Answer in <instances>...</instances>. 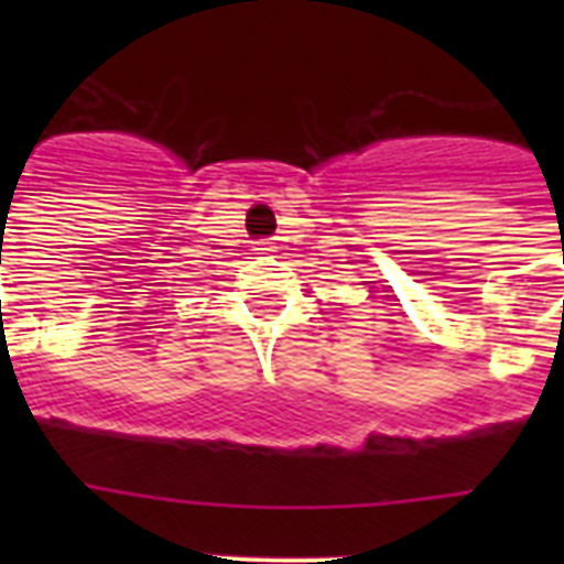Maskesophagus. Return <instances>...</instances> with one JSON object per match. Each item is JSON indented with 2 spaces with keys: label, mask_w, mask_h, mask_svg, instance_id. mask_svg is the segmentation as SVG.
<instances>
[{
  "label": "esophagus",
  "mask_w": 564,
  "mask_h": 564,
  "mask_svg": "<svg viewBox=\"0 0 564 564\" xmlns=\"http://www.w3.org/2000/svg\"><path fill=\"white\" fill-rule=\"evenodd\" d=\"M273 248H276V246H273L271 239H259L257 246H253V251H259V253H273Z\"/></svg>",
  "instance_id": "34e87169"
}]
</instances>
